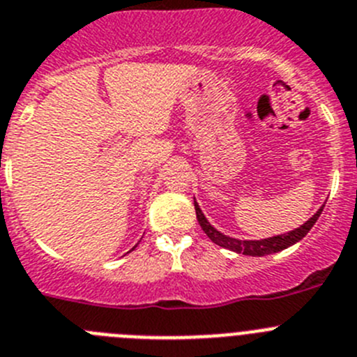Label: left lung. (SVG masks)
<instances>
[{
    "mask_svg": "<svg viewBox=\"0 0 357 357\" xmlns=\"http://www.w3.org/2000/svg\"><path fill=\"white\" fill-rule=\"evenodd\" d=\"M195 206V215H197V220L201 224L202 231L208 234V238L211 240L217 245L224 247V249H229L233 252H238V255H245V256H266V255H274V252H279V250L288 249L290 245L297 243L298 240H303L307 233H310L311 227L314 226V222L319 220L320 213H322L324 206L320 208L310 220L303 224L301 227L294 231H288L284 234H278V236H271V238H263V240H238V238H231L227 234L220 233V231L215 229L210 222H208V218L204 217V213L201 211L197 202L194 201Z\"/></svg>",
    "mask_w": 357,
    "mask_h": 357,
    "instance_id": "8db88e82",
    "label": "left lung"
}]
</instances>
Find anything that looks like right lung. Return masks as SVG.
<instances>
[{
  "mask_svg": "<svg viewBox=\"0 0 357 357\" xmlns=\"http://www.w3.org/2000/svg\"><path fill=\"white\" fill-rule=\"evenodd\" d=\"M135 247H137V245H135ZM135 247H133V249H135Z\"/></svg>",
  "mask_w": 357,
  "mask_h": 357,
  "instance_id": "add662e5",
  "label": "right lung"
}]
</instances>
